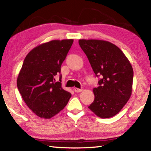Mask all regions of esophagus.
Returning a JSON list of instances; mask_svg holds the SVG:
<instances>
[{
  "instance_id": "esophagus-1",
  "label": "esophagus",
  "mask_w": 151,
  "mask_h": 151,
  "mask_svg": "<svg viewBox=\"0 0 151 151\" xmlns=\"http://www.w3.org/2000/svg\"><path fill=\"white\" fill-rule=\"evenodd\" d=\"M75 91L76 93H80V92L83 91V89L82 88H75Z\"/></svg>"
}]
</instances>
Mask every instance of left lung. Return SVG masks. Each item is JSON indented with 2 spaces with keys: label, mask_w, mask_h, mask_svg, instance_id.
<instances>
[{
  "label": "left lung",
  "mask_w": 151,
  "mask_h": 151,
  "mask_svg": "<svg viewBox=\"0 0 151 151\" xmlns=\"http://www.w3.org/2000/svg\"><path fill=\"white\" fill-rule=\"evenodd\" d=\"M96 76L99 86L93 88L94 100L88 106L96 116L111 118L118 114L132 93L133 70L120 48L101 40H78Z\"/></svg>",
  "instance_id": "obj_1"
}]
</instances>
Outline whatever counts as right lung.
Returning a JSON list of instances; mask_svg holds the SVG:
<instances>
[{
  "label": "right lung",
  "mask_w": 151,
  "mask_h": 151,
  "mask_svg": "<svg viewBox=\"0 0 151 151\" xmlns=\"http://www.w3.org/2000/svg\"><path fill=\"white\" fill-rule=\"evenodd\" d=\"M73 39L54 40L40 45L25 57L17 78V87L28 107L43 119H50L65 108L71 94L61 86L60 66Z\"/></svg>",
  "instance_id": "obj_1"
}]
</instances>
